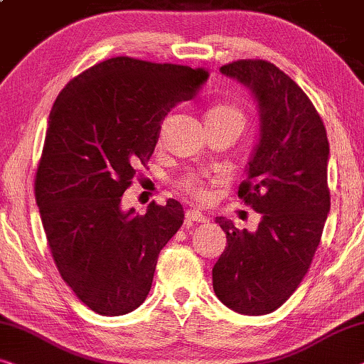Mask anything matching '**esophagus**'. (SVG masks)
<instances>
[{
  "label": "esophagus",
  "mask_w": 364,
  "mask_h": 364,
  "mask_svg": "<svg viewBox=\"0 0 364 364\" xmlns=\"http://www.w3.org/2000/svg\"><path fill=\"white\" fill-rule=\"evenodd\" d=\"M184 218H186V219H184L186 226H193V224H196V223H206L208 221V218L199 211H196V209H188L186 216H184Z\"/></svg>",
  "instance_id": "esophagus-1"
}]
</instances>
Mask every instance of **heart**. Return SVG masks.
Segmentation results:
<instances>
[{
  "mask_svg": "<svg viewBox=\"0 0 364 364\" xmlns=\"http://www.w3.org/2000/svg\"><path fill=\"white\" fill-rule=\"evenodd\" d=\"M206 124H234L242 129L245 117L242 114V110L239 107H235L232 104H216L213 107H209L206 112ZM180 186L183 188V191H186L189 196L199 199V201H206L209 198V189L206 184H204L198 176H188L180 183Z\"/></svg>",
  "mask_w": 364,
  "mask_h": 364,
  "instance_id": "heart-1",
  "label": "heart"
}]
</instances>
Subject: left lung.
<instances>
[{
	"label": "left lung",
	"mask_w": 364,
	"mask_h": 364,
	"mask_svg": "<svg viewBox=\"0 0 364 364\" xmlns=\"http://www.w3.org/2000/svg\"><path fill=\"white\" fill-rule=\"evenodd\" d=\"M221 73L249 87L259 104V143L237 194L260 223L250 232L216 218L228 244L213 289L237 314L267 315L296 290L320 244L330 213V145L311 100L274 64L242 59Z\"/></svg>",
	"instance_id": "1"
}]
</instances>
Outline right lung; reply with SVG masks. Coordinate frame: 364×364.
Masks as SVG:
<instances>
[{
  "label": "right lung",
  "instance_id": "1",
  "mask_svg": "<svg viewBox=\"0 0 364 364\" xmlns=\"http://www.w3.org/2000/svg\"><path fill=\"white\" fill-rule=\"evenodd\" d=\"M208 77L204 69L120 55L84 70L54 102L36 203L60 277L95 314L138 309L158 254L181 228L176 199L151 203L145 214L122 211L120 201L153 155L161 120Z\"/></svg>",
  "mask_w": 364,
  "mask_h": 364
}]
</instances>
